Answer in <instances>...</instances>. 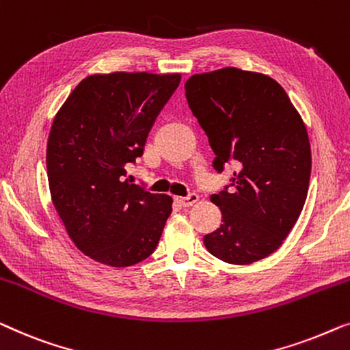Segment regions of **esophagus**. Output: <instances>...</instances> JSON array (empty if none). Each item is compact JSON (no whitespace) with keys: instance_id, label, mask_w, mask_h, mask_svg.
Returning a JSON list of instances; mask_svg holds the SVG:
<instances>
[{"instance_id":"34e87169","label":"esophagus","mask_w":350,"mask_h":350,"mask_svg":"<svg viewBox=\"0 0 350 350\" xmlns=\"http://www.w3.org/2000/svg\"><path fill=\"white\" fill-rule=\"evenodd\" d=\"M177 201H179L180 206H184V208H190V206H193V204L198 203L200 196L196 195V193H190V195H187V196H179V198H177Z\"/></svg>"}]
</instances>
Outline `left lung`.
<instances>
[{
  "instance_id": "left-lung-1",
  "label": "left lung",
  "mask_w": 350,
  "mask_h": 350,
  "mask_svg": "<svg viewBox=\"0 0 350 350\" xmlns=\"http://www.w3.org/2000/svg\"><path fill=\"white\" fill-rule=\"evenodd\" d=\"M185 98L215 171L238 168L233 190L211 196L224 224L204 236L206 249L226 263L258 262L280 247L306 201L311 146L301 116L274 79L238 68L191 76Z\"/></svg>"
}]
</instances>
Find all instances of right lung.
<instances>
[{
	"instance_id": "1",
	"label": "right lung",
	"mask_w": 350,
	"mask_h": 350,
	"mask_svg": "<svg viewBox=\"0 0 350 350\" xmlns=\"http://www.w3.org/2000/svg\"><path fill=\"white\" fill-rule=\"evenodd\" d=\"M179 82L180 75L88 76L53 119L46 155L52 203L72 243L95 262L131 267L159 244L173 198L125 177Z\"/></svg>"
}]
</instances>
